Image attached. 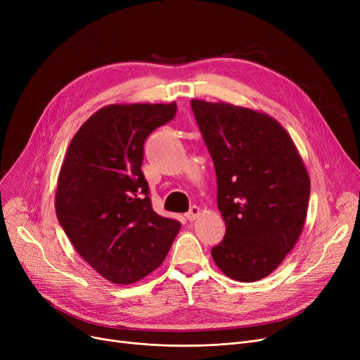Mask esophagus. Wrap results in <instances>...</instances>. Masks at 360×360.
<instances>
[{
  "mask_svg": "<svg viewBox=\"0 0 360 360\" xmlns=\"http://www.w3.org/2000/svg\"><path fill=\"white\" fill-rule=\"evenodd\" d=\"M201 214V209L198 205H193L191 209H190V212H188L186 214H185V217L190 220V221H193V220H195L198 216Z\"/></svg>",
  "mask_w": 360,
  "mask_h": 360,
  "instance_id": "1",
  "label": "esophagus"
}]
</instances>
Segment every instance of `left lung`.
<instances>
[{"label": "left lung", "instance_id": "left-lung-1", "mask_svg": "<svg viewBox=\"0 0 360 360\" xmlns=\"http://www.w3.org/2000/svg\"><path fill=\"white\" fill-rule=\"evenodd\" d=\"M217 176L226 224L212 250L228 277L252 283L271 274L304 229L311 181L289 132L264 112L193 99Z\"/></svg>", "mask_w": 360, "mask_h": 360}]
</instances>
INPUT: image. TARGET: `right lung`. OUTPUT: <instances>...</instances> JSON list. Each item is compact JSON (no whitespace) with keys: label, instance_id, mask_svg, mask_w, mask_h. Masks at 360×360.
Masks as SVG:
<instances>
[{"label":"right lung","instance_id":"add662e5","mask_svg":"<svg viewBox=\"0 0 360 360\" xmlns=\"http://www.w3.org/2000/svg\"><path fill=\"white\" fill-rule=\"evenodd\" d=\"M175 113V102L105 106L75 132L61 166L56 217L79 255L117 285L155 271L181 229L151 209L141 172L146 139Z\"/></svg>","mask_w":360,"mask_h":360}]
</instances>
